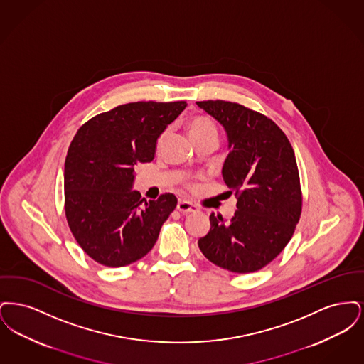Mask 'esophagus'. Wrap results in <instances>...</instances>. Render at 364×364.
<instances>
[{"instance_id":"1","label":"esophagus","mask_w":364,"mask_h":364,"mask_svg":"<svg viewBox=\"0 0 364 364\" xmlns=\"http://www.w3.org/2000/svg\"><path fill=\"white\" fill-rule=\"evenodd\" d=\"M177 210H178L180 213L188 214V213H195L198 208H196L195 205H192V203L187 202V200H180V202L177 203Z\"/></svg>"}]
</instances>
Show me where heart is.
<instances>
[{"label": "heart", "instance_id": "heart-1", "mask_svg": "<svg viewBox=\"0 0 364 364\" xmlns=\"http://www.w3.org/2000/svg\"><path fill=\"white\" fill-rule=\"evenodd\" d=\"M188 131H190V135H198V134H203V132H208V131H215L213 122L205 119V117H196L190 122V127H188Z\"/></svg>", "mask_w": 364, "mask_h": 364}]
</instances>
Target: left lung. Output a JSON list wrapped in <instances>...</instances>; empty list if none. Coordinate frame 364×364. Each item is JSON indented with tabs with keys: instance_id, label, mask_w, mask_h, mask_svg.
<instances>
[{
	"instance_id": "left-lung-1",
	"label": "left lung",
	"mask_w": 364,
	"mask_h": 364,
	"mask_svg": "<svg viewBox=\"0 0 364 364\" xmlns=\"http://www.w3.org/2000/svg\"><path fill=\"white\" fill-rule=\"evenodd\" d=\"M196 105L225 129L223 177L237 195L230 221L210 214V230L198 240L203 255L233 273H252L277 257L294 235L301 192L294 149L276 122L242 105Z\"/></svg>"
}]
</instances>
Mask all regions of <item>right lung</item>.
Segmentation results:
<instances>
[{
	"label": "right lung",
	"mask_w": 364,
	"mask_h": 364,
	"mask_svg": "<svg viewBox=\"0 0 364 364\" xmlns=\"http://www.w3.org/2000/svg\"><path fill=\"white\" fill-rule=\"evenodd\" d=\"M186 106L122 105L92 117L75 135L64 171L65 214L76 242L95 262L122 267L154 247L177 198L141 199L132 190L135 168L154 159L158 138Z\"/></svg>",
	"instance_id": "add662e5"
}]
</instances>
